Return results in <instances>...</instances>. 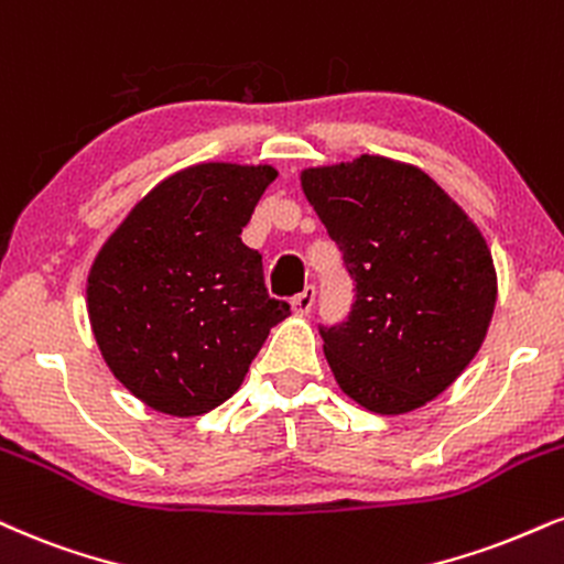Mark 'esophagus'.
Listing matches in <instances>:
<instances>
[{
	"label": "esophagus",
	"mask_w": 564,
	"mask_h": 564,
	"mask_svg": "<svg viewBox=\"0 0 564 564\" xmlns=\"http://www.w3.org/2000/svg\"><path fill=\"white\" fill-rule=\"evenodd\" d=\"M312 304H315V286H304L302 294H296L294 300H291V307H294L296 315H307Z\"/></svg>",
	"instance_id": "obj_1"
}]
</instances>
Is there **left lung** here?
Returning <instances> with one entry per match:
<instances>
[{"label":"left lung","mask_w":564,"mask_h":564,"mask_svg":"<svg viewBox=\"0 0 564 564\" xmlns=\"http://www.w3.org/2000/svg\"><path fill=\"white\" fill-rule=\"evenodd\" d=\"M302 188L355 281L347 321L321 325L336 383L378 415L429 404L478 355L497 304L478 226L431 175L378 154L307 167Z\"/></svg>","instance_id":"obj_1"}]
</instances>
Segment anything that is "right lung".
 <instances>
[{
  "instance_id": "obj_1",
  "label": "right lung",
  "mask_w": 564,
  "mask_h": 564,
  "mask_svg": "<svg viewBox=\"0 0 564 564\" xmlns=\"http://www.w3.org/2000/svg\"><path fill=\"white\" fill-rule=\"evenodd\" d=\"M270 165L202 162L149 192L88 270V321L112 376L175 417L239 391L270 328L291 315L241 241Z\"/></svg>"
}]
</instances>
